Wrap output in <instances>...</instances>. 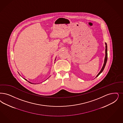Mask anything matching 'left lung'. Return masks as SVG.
<instances>
[{
  "instance_id": "1",
  "label": "left lung",
  "mask_w": 123,
  "mask_h": 123,
  "mask_svg": "<svg viewBox=\"0 0 123 123\" xmlns=\"http://www.w3.org/2000/svg\"><path fill=\"white\" fill-rule=\"evenodd\" d=\"M106 44V49H105V53H106V55H105V60H104V63L103 64V68L101 69V71H100V72L98 73V74L97 75L96 77H98V75L101 74L103 71V69H104L105 67V65H106V64L107 63V59H108V53H107V43H105Z\"/></svg>"
}]
</instances>
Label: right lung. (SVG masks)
Returning <instances> with one entry per match:
<instances>
[{
  "label": "right lung",
  "mask_w": 123,
  "mask_h": 123,
  "mask_svg": "<svg viewBox=\"0 0 123 123\" xmlns=\"http://www.w3.org/2000/svg\"><path fill=\"white\" fill-rule=\"evenodd\" d=\"M25 80H26V79H25ZM28 82H29V81H28ZM30 83H31V82H30Z\"/></svg>",
  "instance_id": "add662e5"
}]
</instances>
